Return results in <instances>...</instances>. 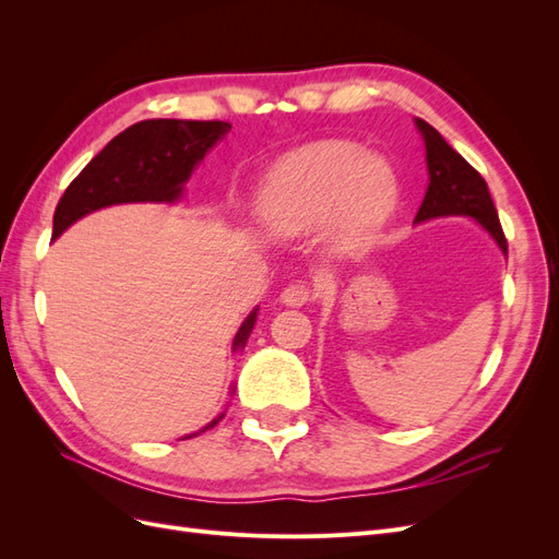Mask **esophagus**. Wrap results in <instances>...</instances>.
Returning <instances> with one entry per match:
<instances>
[{
	"label": "esophagus",
	"instance_id": "esophagus-1",
	"mask_svg": "<svg viewBox=\"0 0 559 559\" xmlns=\"http://www.w3.org/2000/svg\"><path fill=\"white\" fill-rule=\"evenodd\" d=\"M310 298H312V292H310V286L306 282H292L282 292V296H280V300L284 302V306H292V308L306 306Z\"/></svg>",
	"mask_w": 559,
	"mask_h": 559
}]
</instances>
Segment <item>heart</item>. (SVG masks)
<instances>
[{
    "instance_id": "heart-1",
    "label": "heart",
    "mask_w": 559,
    "mask_h": 559,
    "mask_svg": "<svg viewBox=\"0 0 559 559\" xmlns=\"http://www.w3.org/2000/svg\"><path fill=\"white\" fill-rule=\"evenodd\" d=\"M394 205L392 167L343 142L312 144L284 158L257 198L270 235L298 238L326 224V242L341 257L373 242Z\"/></svg>"
}]
</instances>
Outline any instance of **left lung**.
Here are the masks:
<instances>
[{
	"mask_svg": "<svg viewBox=\"0 0 559 559\" xmlns=\"http://www.w3.org/2000/svg\"><path fill=\"white\" fill-rule=\"evenodd\" d=\"M415 123L425 138L427 167H429V189L421 200L415 222H429L436 216H471L492 235L501 251H509L506 235L499 224V214L489 195L487 181L476 167H471L456 151L441 138V132L431 128L421 118Z\"/></svg>",
	"mask_w": 559,
	"mask_h": 559,
	"instance_id": "obj_1",
	"label": "left lung"
}]
</instances>
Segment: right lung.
<instances>
[{
  "instance_id": "obj_1",
  "label": "right lung",
  "mask_w": 559,
  "mask_h": 559,
  "mask_svg": "<svg viewBox=\"0 0 559 559\" xmlns=\"http://www.w3.org/2000/svg\"><path fill=\"white\" fill-rule=\"evenodd\" d=\"M228 132L230 123L226 121H179V118H148L130 126L116 134L67 186L53 214L50 240L60 238L81 216L118 202H175L193 167ZM257 312L253 310L242 321L240 331L235 333L233 349L247 345V337L257 324ZM222 419L224 413L200 431L216 427Z\"/></svg>"
}]
</instances>
